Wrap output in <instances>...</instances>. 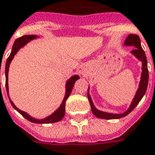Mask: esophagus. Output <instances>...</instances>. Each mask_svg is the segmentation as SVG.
Masks as SVG:
<instances>
[{"label": "esophagus", "instance_id": "1", "mask_svg": "<svg viewBox=\"0 0 155 155\" xmlns=\"http://www.w3.org/2000/svg\"><path fill=\"white\" fill-rule=\"evenodd\" d=\"M78 72H79V73L82 74V73H84V69H83V68H78Z\"/></svg>", "mask_w": 155, "mask_h": 155}]
</instances>
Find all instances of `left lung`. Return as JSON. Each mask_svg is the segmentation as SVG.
<instances>
[{"label":"left lung","instance_id":"left-lung-1","mask_svg":"<svg viewBox=\"0 0 155 155\" xmlns=\"http://www.w3.org/2000/svg\"><path fill=\"white\" fill-rule=\"evenodd\" d=\"M124 45L125 46H135L136 48L131 51V53L142 63V73H141V78H140V82L139 88L137 90V94L135 95L134 99L131 102L129 109L125 113L120 114H114L102 112V111H100L97 109H95L92 103V101L91 99L89 93H87V96H88V100H89V102H90L91 111H92L93 114L99 117V118H102V119H117V118L123 117L129 114L136 108L137 104H139L140 101H141V99L145 94L147 87H148L149 72L148 67H147V60H146L145 51H144V50L141 47V45H140V40L139 36L137 34H129L128 37L127 38L126 41H125V42H124Z\"/></svg>","mask_w":155,"mask_h":155}]
</instances>
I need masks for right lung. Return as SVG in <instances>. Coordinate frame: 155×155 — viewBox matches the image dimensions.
I'll return each mask as SVG.
<instances>
[{
  "mask_svg": "<svg viewBox=\"0 0 155 155\" xmlns=\"http://www.w3.org/2000/svg\"><path fill=\"white\" fill-rule=\"evenodd\" d=\"M37 38V36L35 35H25V36H23L21 38H18L17 40L15 41L14 45H13L12 51H11V53H10V56L8 57L7 59L6 64H5V87H6V91L7 95H8V97H9V88H8V72H9V67H10V64L11 62V60H13V58L15 56V54L17 53V51L23 47L24 45H26L27 43L29 41L32 40V39H35ZM79 78V76L78 75H74L71 78L68 79V81L66 83V93H65V96L64 98V101H63L62 104L60 106V108L57 109L55 112H54L51 115H50L49 117H46V118H43V119H36L34 117H31L30 115H28L27 113L22 111L20 109H18L17 107L15 105V104L13 103V101H10V104L14 107V109H15L17 111H18L19 114H20L22 116H24L26 119H28L30 122L35 123H56V122H59L62 119L64 116L65 114V102L67 101V99L68 98V96L70 95V93L73 90V87L74 86V83L76 82L77 80Z\"/></svg>",
  "mask_w": 155,
  "mask_h": 155,
  "instance_id": "right-lung-1",
  "label": "right lung"
}]
</instances>
